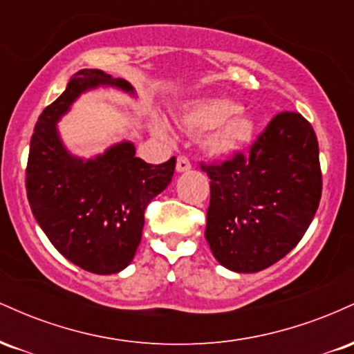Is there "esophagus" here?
<instances>
[{
    "instance_id": "obj_1",
    "label": "esophagus",
    "mask_w": 354,
    "mask_h": 354,
    "mask_svg": "<svg viewBox=\"0 0 354 354\" xmlns=\"http://www.w3.org/2000/svg\"><path fill=\"white\" fill-rule=\"evenodd\" d=\"M191 169V161L186 156H180L176 161V171L178 173H186Z\"/></svg>"
}]
</instances>
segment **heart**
I'll list each match as a JSON object with an SVG mask.
<instances>
[{
	"mask_svg": "<svg viewBox=\"0 0 354 354\" xmlns=\"http://www.w3.org/2000/svg\"><path fill=\"white\" fill-rule=\"evenodd\" d=\"M181 126L191 133H206L214 129L206 141V151L213 156H233L251 145L256 124L241 111V104L226 98L196 101L181 115ZM154 129L160 135H168L163 121H154Z\"/></svg>",
	"mask_w": 354,
	"mask_h": 354,
	"instance_id": "obj_1",
	"label": "heart"
}]
</instances>
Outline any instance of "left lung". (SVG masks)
Returning <instances> with one entry per match:
<instances>
[{
  "label": "left lung",
  "mask_w": 354,
  "mask_h": 354,
  "mask_svg": "<svg viewBox=\"0 0 354 354\" xmlns=\"http://www.w3.org/2000/svg\"><path fill=\"white\" fill-rule=\"evenodd\" d=\"M211 180L206 241L234 273H258L290 253L306 233L321 198L319 149L313 126L281 113L250 151L203 166Z\"/></svg>",
  "instance_id": "8db88e82"
}]
</instances>
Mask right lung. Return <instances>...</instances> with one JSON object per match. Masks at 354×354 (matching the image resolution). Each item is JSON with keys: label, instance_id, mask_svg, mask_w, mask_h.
Returning <instances> with one entry per match:
<instances>
[{"label": "right lung", "instance_id": "add662e5", "mask_svg": "<svg viewBox=\"0 0 354 354\" xmlns=\"http://www.w3.org/2000/svg\"><path fill=\"white\" fill-rule=\"evenodd\" d=\"M96 88H116L136 98L126 80L101 70L76 73L35 126L26 193L36 223L64 258L89 273L115 274L135 258L146 206L168 188L176 158L148 165L135 156V145L128 140L95 156L73 154L58 123L81 95Z\"/></svg>", "mask_w": 354, "mask_h": 354}]
</instances>
